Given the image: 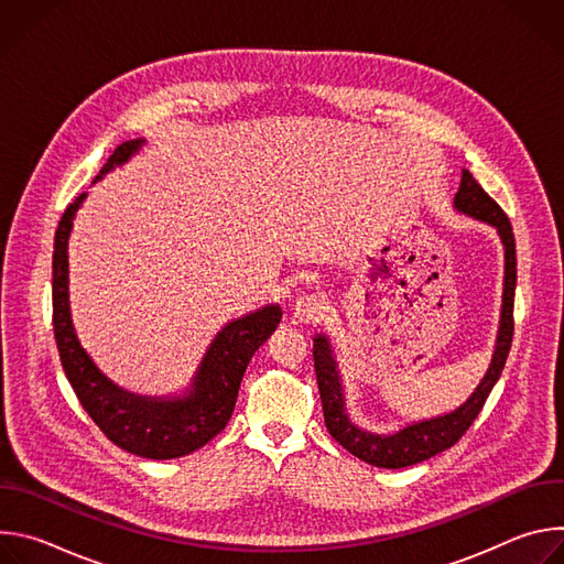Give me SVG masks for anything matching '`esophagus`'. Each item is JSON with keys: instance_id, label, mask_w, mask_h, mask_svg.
<instances>
[{"instance_id": "esophagus-1", "label": "esophagus", "mask_w": 564, "mask_h": 564, "mask_svg": "<svg viewBox=\"0 0 564 564\" xmlns=\"http://www.w3.org/2000/svg\"><path fill=\"white\" fill-rule=\"evenodd\" d=\"M326 299L318 294H303L294 305V316L299 324H318V321L326 316Z\"/></svg>"}]
</instances>
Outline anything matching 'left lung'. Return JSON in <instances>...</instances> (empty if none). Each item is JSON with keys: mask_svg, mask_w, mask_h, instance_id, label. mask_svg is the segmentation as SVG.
Wrapping results in <instances>:
<instances>
[{"mask_svg": "<svg viewBox=\"0 0 564 564\" xmlns=\"http://www.w3.org/2000/svg\"><path fill=\"white\" fill-rule=\"evenodd\" d=\"M455 209L462 214H468L477 220H485L494 225L502 238L505 246V294H502V312H500V328H498V341L494 350L491 366L479 381L475 392L464 401L459 409L453 413L424 420L417 424H411L392 435H375L357 424L350 422L346 413L344 401V388L341 377L333 357L330 341L324 335L314 337V372L321 394V406H324V417L330 435L355 457L379 466V468H404L420 464L424 459H431L433 455L451 448L462 440V435L468 431V426L479 415L481 406H485L487 397L491 394L496 381L500 379L511 341H513V299H516V238L513 227L502 207L479 187V183L470 176L468 170L462 172V183L453 200Z\"/></svg>", "mask_w": 564, "mask_h": 564, "instance_id": "obj_1", "label": "left lung"}]
</instances>
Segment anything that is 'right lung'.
Listing matches in <instances>:
<instances>
[{
    "label": "right lung",
    "instance_id": "obj_1",
    "mask_svg": "<svg viewBox=\"0 0 564 564\" xmlns=\"http://www.w3.org/2000/svg\"><path fill=\"white\" fill-rule=\"evenodd\" d=\"M142 142L144 140L138 138L116 147L96 181L127 163ZM85 196L87 194H79L62 214L53 248V330L66 379L79 404L116 446L149 459L189 455L227 426L243 372L252 355L276 330L281 307L268 305L227 324L212 341L183 397H140L118 388L79 346L70 324L66 250L75 212Z\"/></svg>",
    "mask_w": 564,
    "mask_h": 564
}]
</instances>
